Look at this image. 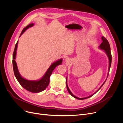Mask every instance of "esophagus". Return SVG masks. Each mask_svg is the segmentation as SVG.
Returning <instances> with one entry per match:
<instances>
[{
	"label": "esophagus",
	"instance_id": "34e87169",
	"mask_svg": "<svg viewBox=\"0 0 123 123\" xmlns=\"http://www.w3.org/2000/svg\"><path fill=\"white\" fill-rule=\"evenodd\" d=\"M65 61L66 62H67V63H69L70 62V59H69V58H66V59H65Z\"/></svg>",
	"mask_w": 123,
	"mask_h": 123
}]
</instances>
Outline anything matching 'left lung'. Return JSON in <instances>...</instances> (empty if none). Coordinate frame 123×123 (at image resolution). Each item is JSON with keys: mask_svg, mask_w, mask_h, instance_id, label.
<instances>
[{"mask_svg": "<svg viewBox=\"0 0 123 123\" xmlns=\"http://www.w3.org/2000/svg\"><path fill=\"white\" fill-rule=\"evenodd\" d=\"M102 43L100 44V46H99V48L101 49V50H104V51L105 52V53L106 54V55H107L108 57V59H109V68H108V75H107V78H108V76L109 75V71H110V68L111 67V62H112V55H111V50H110V44H109V42L108 41V40L106 39V38H105L104 36H102ZM107 79L105 80V81H104V82L103 83V84L100 86V87L97 90V91L94 93H93V94L90 95L88 97H85V98H78L77 97L75 96V95H74L72 92H71V91L70 90L68 86V85H67V76L66 77V87H67V90L68 92L69 93V94L71 95L72 96H73V97H74L75 98H76L78 100H84V99H87V98H89L90 97H92V96H93L95 94H96L97 92L101 88V87L103 86V85L104 84V83H105L106 81L107 80Z\"/></svg>", "mask_w": 123, "mask_h": 123, "instance_id": "obj_1", "label": "left lung"}]
</instances>
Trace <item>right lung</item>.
<instances>
[{
  "label": "right lung",
  "instance_id": "obj_1",
  "mask_svg": "<svg viewBox=\"0 0 123 123\" xmlns=\"http://www.w3.org/2000/svg\"><path fill=\"white\" fill-rule=\"evenodd\" d=\"M34 25V23H31L27 25L26 27L24 28L20 34V37L22 35L24 32L28 28L31 27ZM18 41L17 42L13 54V60H12V64H13V68L14 73L16 79L19 83V84L21 85V86L26 89L27 91L34 93H37L41 92L46 89L48 85H49L50 82V76L52 73L54 69L58 65H60L62 62V59H59L58 60L55 61V62L51 64L50 66L47 69V71L42 78L38 80H28L22 77L20 74L19 73V71L18 69V67L17 66L16 62L15 60L16 59V55L17 48L18 45Z\"/></svg>",
  "mask_w": 123,
  "mask_h": 123
}]
</instances>
